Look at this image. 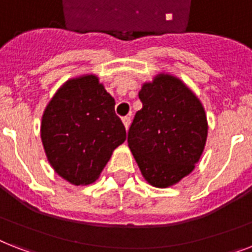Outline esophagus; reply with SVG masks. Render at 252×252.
Segmentation results:
<instances>
[{"label": "esophagus", "instance_id": "1", "mask_svg": "<svg viewBox=\"0 0 252 252\" xmlns=\"http://www.w3.org/2000/svg\"><path fill=\"white\" fill-rule=\"evenodd\" d=\"M130 122H132V120H130V116H124V118H123V123H124V126H126V129L129 128Z\"/></svg>", "mask_w": 252, "mask_h": 252}]
</instances>
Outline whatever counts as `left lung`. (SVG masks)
Wrapping results in <instances>:
<instances>
[{"label":"left lung","mask_w":252,"mask_h":252,"mask_svg":"<svg viewBox=\"0 0 252 252\" xmlns=\"http://www.w3.org/2000/svg\"><path fill=\"white\" fill-rule=\"evenodd\" d=\"M142 108L128 146L147 183L167 188L194 169L207 140V119L195 94L177 77L158 75L138 93Z\"/></svg>","instance_id":"8db88e82"}]
</instances>
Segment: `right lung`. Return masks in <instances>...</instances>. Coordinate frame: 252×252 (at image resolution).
<instances>
[{
  "mask_svg": "<svg viewBox=\"0 0 252 252\" xmlns=\"http://www.w3.org/2000/svg\"><path fill=\"white\" fill-rule=\"evenodd\" d=\"M126 138L115 99L94 75L68 80L42 115L41 140L49 163L73 185L94 183Z\"/></svg>",
  "mask_w": 252,
  "mask_h": 252,
  "instance_id": "add662e5",
  "label": "right lung"
}]
</instances>
